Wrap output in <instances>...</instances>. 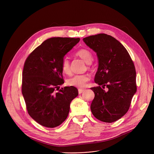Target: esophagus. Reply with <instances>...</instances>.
I'll return each mask as SVG.
<instances>
[{
    "instance_id": "obj_1",
    "label": "esophagus",
    "mask_w": 154,
    "mask_h": 154,
    "mask_svg": "<svg viewBox=\"0 0 154 154\" xmlns=\"http://www.w3.org/2000/svg\"><path fill=\"white\" fill-rule=\"evenodd\" d=\"M78 91H79V94H81L84 91V89H81V88H79V89L78 90Z\"/></svg>"
}]
</instances>
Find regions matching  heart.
Here are the masks:
<instances>
[{
	"label": "heart",
	"instance_id": "heart-1",
	"mask_svg": "<svg viewBox=\"0 0 154 154\" xmlns=\"http://www.w3.org/2000/svg\"><path fill=\"white\" fill-rule=\"evenodd\" d=\"M77 55L82 59L84 62L89 64L92 62L93 56L92 53L87 49H80L76 53ZM61 69L62 72L66 74H69L70 73V62L67 57H64L61 62ZM90 76L87 74H77L73 75L67 80L68 85L78 88H83L85 87L88 81H89Z\"/></svg>",
	"mask_w": 154,
	"mask_h": 154
}]
</instances>
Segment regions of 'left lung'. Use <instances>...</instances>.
Segmentation results:
<instances>
[{"label":"left lung","mask_w":154,"mask_h":154,"mask_svg":"<svg viewBox=\"0 0 154 154\" xmlns=\"http://www.w3.org/2000/svg\"><path fill=\"white\" fill-rule=\"evenodd\" d=\"M83 40L97 54L99 61L94 81L99 86L91 88L95 94L92 113L102 122H116L127 112L137 91L134 62L124 45L110 35L99 34Z\"/></svg>","instance_id":"obj_1"}]
</instances>
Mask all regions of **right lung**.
Here are the masks:
<instances>
[{"mask_svg": "<svg viewBox=\"0 0 154 154\" xmlns=\"http://www.w3.org/2000/svg\"><path fill=\"white\" fill-rule=\"evenodd\" d=\"M79 38L52 37L27 58L22 73V93L29 116L42 126L60 125L68 116L71 101L78 95L75 87H65L61 62ZM58 90V92H56Z\"/></svg>", "mask_w": 154, "mask_h": 154, "instance_id": "add662e5", "label": "right lung"}]
</instances>
